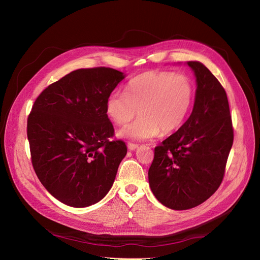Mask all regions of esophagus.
<instances>
[{"label": "esophagus", "mask_w": 260, "mask_h": 260, "mask_svg": "<svg viewBox=\"0 0 260 260\" xmlns=\"http://www.w3.org/2000/svg\"><path fill=\"white\" fill-rule=\"evenodd\" d=\"M127 147H128L129 150H132V151H133V150H135V149L138 148V145L137 144H133V142H128Z\"/></svg>", "instance_id": "obj_1"}]
</instances>
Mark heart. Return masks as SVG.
Listing matches in <instances>:
<instances>
[{
	"instance_id": "heart-1",
	"label": "heart",
	"mask_w": 260,
	"mask_h": 260,
	"mask_svg": "<svg viewBox=\"0 0 260 260\" xmlns=\"http://www.w3.org/2000/svg\"><path fill=\"white\" fill-rule=\"evenodd\" d=\"M194 102V85L188 75L169 71H147L132 79L125 94L114 91L107 98L106 113L118 125L140 118L119 132V136L148 140L158 133L180 128Z\"/></svg>"
}]
</instances>
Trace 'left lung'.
<instances>
[{
  "instance_id": "8db88e82",
  "label": "left lung",
  "mask_w": 260,
  "mask_h": 260,
  "mask_svg": "<svg viewBox=\"0 0 260 260\" xmlns=\"http://www.w3.org/2000/svg\"><path fill=\"white\" fill-rule=\"evenodd\" d=\"M187 63L197 78L193 110L177 132L154 148L148 172L154 197L176 211L196 207L215 193L233 144L224 88L203 63Z\"/></svg>"
}]
</instances>
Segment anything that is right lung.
I'll return each mask as SVG.
<instances>
[{"mask_svg": "<svg viewBox=\"0 0 260 260\" xmlns=\"http://www.w3.org/2000/svg\"><path fill=\"white\" fill-rule=\"evenodd\" d=\"M125 75L112 68L78 69L47 86L32 106L27 135L42 185L73 207L99 202L111 189L127 148L112 140L106 102Z\"/></svg>", "mask_w": 260, "mask_h": 260, "instance_id": "add662e5", "label": "right lung"}]
</instances>
